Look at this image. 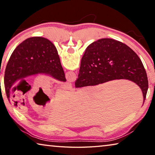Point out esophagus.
Returning a JSON list of instances; mask_svg holds the SVG:
<instances>
[{"instance_id":"obj_1","label":"esophagus","mask_w":155,"mask_h":155,"mask_svg":"<svg viewBox=\"0 0 155 155\" xmlns=\"http://www.w3.org/2000/svg\"><path fill=\"white\" fill-rule=\"evenodd\" d=\"M67 86H68V87L69 88V89H72V85H69V84H68V85H67Z\"/></svg>"}]
</instances>
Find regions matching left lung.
<instances>
[{"mask_svg":"<svg viewBox=\"0 0 155 155\" xmlns=\"http://www.w3.org/2000/svg\"><path fill=\"white\" fill-rule=\"evenodd\" d=\"M44 74L66 81L57 50L51 41L32 37L23 41L12 52L5 72V87L9 101L10 90L18 81Z\"/></svg>","mask_w":155,"mask_h":155,"instance_id":"8db88e82","label":"left lung"}]
</instances>
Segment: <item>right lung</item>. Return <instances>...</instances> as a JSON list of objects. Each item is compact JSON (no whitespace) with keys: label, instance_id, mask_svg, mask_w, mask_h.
<instances>
[{"label":"right lung","instance_id":"right-lung-1","mask_svg":"<svg viewBox=\"0 0 155 155\" xmlns=\"http://www.w3.org/2000/svg\"><path fill=\"white\" fill-rule=\"evenodd\" d=\"M116 79H127L137 84L142 91L144 103L148 81L137 54L125 44L113 39H101L90 44L81 59L75 87Z\"/></svg>","mask_w":155,"mask_h":155}]
</instances>
